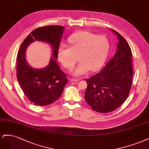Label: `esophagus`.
<instances>
[{
	"mask_svg": "<svg viewBox=\"0 0 149 149\" xmlns=\"http://www.w3.org/2000/svg\"><path fill=\"white\" fill-rule=\"evenodd\" d=\"M69 80H70V81H79L80 79H75V78H70Z\"/></svg>",
	"mask_w": 149,
	"mask_h": 149,
	"instance_id": "esophagus-1",
	"label": "esophagus"
}]
</instances>
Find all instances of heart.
Instances as JSON below:
<instances>
[{"instance_id":"heart-1","label":"heart","mask_w":149,"mask_h":149,"mask_svg":"<svg viewBox=\"0 0 149 149\" xmlns=\"http://www.w3.org/2000/svg\"><path fill=\"white\" fill-rule=\"evenodd\" d=\"M70 47L62 45L58 49V57L64 68L70 69L77 61L79 64L74 69L75 75H82L88 70H97L104 61L109 47L108 38L88 31L74 33L68 39Z\"/></svg>"}]
</instances>
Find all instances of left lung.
Wrapping results in <instances>:
<instances>
[{
  "instance_id": "obj_1",
  "label": "left lung",
  "mask_w": 149,
  "mask_h": 149,
  "mask_svg": "<svg viewBox=\"0 0 149 149\" xmlns=\"http://www.w3.org/2000/svg\"><path fill=\"white\" fill-rule=\"evenodd\" d=\"M119 38L118 49L97 74L86 79L85 100L94 111H114L125 102L132 84V52L126 40L115 30Z\"/></svg>"
}]
</instances>
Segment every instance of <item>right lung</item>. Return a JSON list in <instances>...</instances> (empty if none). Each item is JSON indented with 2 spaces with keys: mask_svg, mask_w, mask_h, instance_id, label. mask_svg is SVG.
Returning <instances> with one entry per match:
<instances>
[{
  "mask_svg": "<svg viewBox=\"0 0 149 149\" xmlns=\"http://www.w3.org/2000/svg\"><path fill=\"white\" fill-rule=\"evenodd\" d=\"M64 28L51 25L36 28L25 38L18 52L17 77L18 83L28 100L39 106H47L59 99L68 83L67 75L60 69L56 62ZM35 40L48 42L52 46L54 58L43 69L31 68L25 59L26 47Z\"/></svg>",
  "mask_w": 149,
  "mask_h": 149,
  "instance_id": "obj_1",
  "label": "right lung"
}]
</instances>
